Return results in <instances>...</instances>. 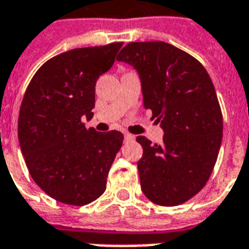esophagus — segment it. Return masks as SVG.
I'll use <instances>...</instances> for the list:
<instances>
[{"label":"esophagus","instance_id":"esophagus-1","mask_svg":"<svg viewBox=\"0 0 249 249\" xmlns=\"http://www.w3.org/2000/svg\"><path fill=\"white\" fill-rule=\"evenodd\" d=\"M134 138H136V137L133 136V134H129V133H125L124 134V140L126 141V142H132V141H134Z\"/></svg>","mask_w":249,"mask_h":249}]
</instances>
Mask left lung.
Instances as JSON below:
<instances>
[{
    "label": "left lung",
    "mask_w": 249,
    "mask_h": 249,
    "mask_svg": "<svg viewBox=\"0 0 249 249\" xmlns=\"http://www.w3.org/2000/svg\"><path fill=\"white\" fill-rule=\"evenodd\" d=\"M116 59L137 71L144 108L164 132L159 144L137 137L142 191L155 204H182L204 187L220 151L222 113L212 80L200 62L163 41L130 42Z\"/></svg>",
    "instance_id": "left-lung-1"
}]
</instances>
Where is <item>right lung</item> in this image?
<instances>
[{
    "label": "right lung",
    "mask_w": 249,
    "mask_h": 249,
    "mask_svg": "<svg viewBox=\"0 0 249 249\" xmlns=\"http://www.w3.org/2000/svg\"><path fill=\"white\" fill-rule=\"evenodd\" d=\"M123 42L73 49L49 59L25 90L18 121L21 154L33 181L53 199L85 205L105 193L124 136L86 129L95 83Z\"/></svg>",
    "instance_id": "1"
}]
</instances>
